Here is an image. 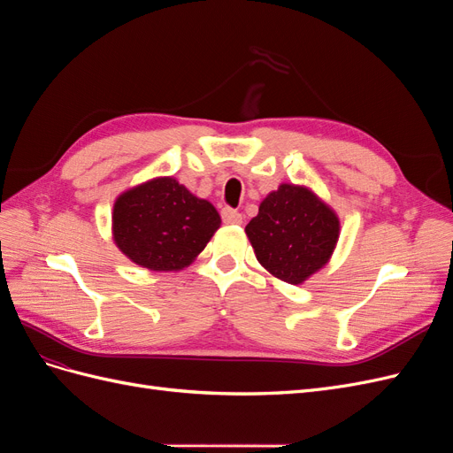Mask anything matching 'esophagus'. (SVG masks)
I'll list each match as a JSON object with an SVG mask.
<instances>
[{
    "label": "esophagus",
    "instance_id": "34e87169",
    "mask_svg": "<svg viewBox=\"0 0 453 453\" xmlns=\"http://www.w3.org/2000/svg\"><path fill=\"white\" fill-rule=\"evenodd\" d=\"M221 217H223L225 225H242V221H243L242 213H238L236 210H232V208H223Z\"/></svg>",
    "mask_w": 453,
    "mask_h": 453
}]
</instances>
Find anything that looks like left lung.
<instances>
[{
	"label": "left lung",
	"mask_w": 453,
	"mask_h": 453,
	"mask_svg": "<svg viewBox=\"0 0 453 453\" xmlns=\"http://www.w3.org/2000/svg\"><path fill=\"white\" fill-rule=\"evenodd\" d=\"M245 234L272 278L300 285L331 260L340 219L310 187L281 183L260 202Z\"/></svg>",
	"instance_id": "left-lung-1"
}]
</instances>
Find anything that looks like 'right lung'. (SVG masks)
Wrapping results in <instances>:
<instances>
[{
    "label": "right lung",
    "instance_id": "right-lung-1",
    "mask_svg": "<svg viewBox=\"0 0 453 453\" xmlns=\"http://www.w3.org/2000/svg\"><path fill=\"white\" fill-rule=\"evenodd\" d=\"M219 226L221 215L213 203L170 175L127 188L111 213V234L120 253L153 272H180L193 265Z\"/></svg>",
    "mask_w": 453,
    "mask_h": 453
}]
</instances>
